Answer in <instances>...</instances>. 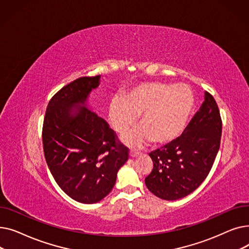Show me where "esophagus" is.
<instances>
[{
	"instance_id": "1",
	"label": "esophagus",
	"mask_w": 249,
	"mask_h": 249,
	"mask_svg": "<svg viewBox=\"0 0 249 249\" xmlns=\"http://www.w3.org/2000/svg\"><path fill=\"white\" fill-rule=\"evenodd\" d=\"M139 154H140V152H137V151H134V150L129 151V155L131 156V158H136V156H138Z\"/></svg>"
}]
</instances>
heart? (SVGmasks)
<instances>
[{
	"mask_svg": "<svg viewBox=\"0 0 249 249\" xmlns=\"http://www.w3.org/2000/svg\"><path fill=\"white\" fill-rule=\"evenodd\" d=\"M195 99L184 84L172 86L163 83H143L114 98L109 106V120L118 133L131 128L141 115L138 129L126 138L133 146L154 142L163 144L178 138L186 130L192 116Z\"/></svg>",
	"mask_w": 249,
	"mask_h": 249,
	"instance_id": "1",
	"label": "heart"
}]
</instances>
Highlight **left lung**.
<instances>
[{"label":"left lung","mask_w":249,"mask_h":249,"mask_svg":"<svg viewBox=\"0 0 249 249\" xmlns=\"http://www.w3.org/2000/svg\"><path fill=\"white\" fill-rule=\"evenodd\" d=\"M222 121L208 91L200 110L178 138L149 153L153 161L147 189L162 200L175 201L197 189L210 173L220 147Z\"/></svg>","instance_id":"1"}]
</instances>
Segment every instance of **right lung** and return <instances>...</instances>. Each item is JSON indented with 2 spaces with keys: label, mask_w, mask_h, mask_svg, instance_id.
Listing matches in <instances>:
<instances>
[{
  "label": "right lung",
  "mask_w": 249,
  "mask_h": 249,
  "mask_svg": "<svg viewBox=\"0 0 249 249\" xmlns=\"http://www.w3.org/2000/svg\"><path fill=\"white\" fill-rule=\"evenodd\" d=\"M100 75L83 76L51 98L42 128L44 156L60 189L76 202L94 204L112 191L128 148L109 124L88 108Z\"/></svg>",
  "instance_id": "right-lung-1"
}]
</instances>
